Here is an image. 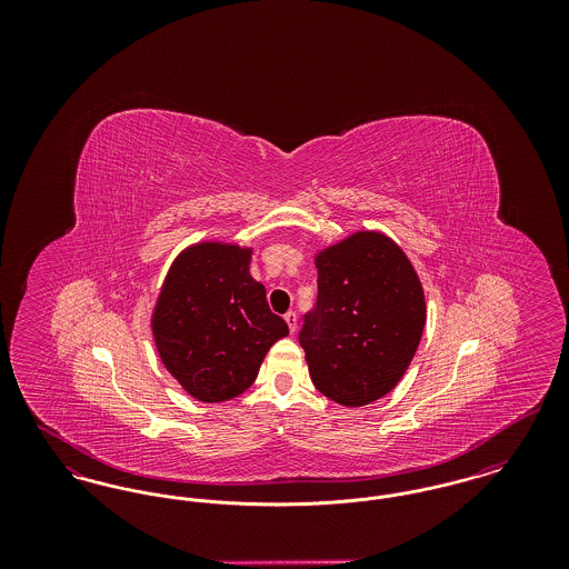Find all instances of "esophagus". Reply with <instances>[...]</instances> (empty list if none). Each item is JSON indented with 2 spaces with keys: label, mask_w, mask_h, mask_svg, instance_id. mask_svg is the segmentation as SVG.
Segmentation results:
<instances>
[{
  "label": "esophagus",
  "mask_w": 569,
  "mask_h": 569,
  "mask_svg": "<svg viewBox=\"0 0 569 569\" xmlns=\"http://www.w3.org/2000/svg\"><path fill=\"white\" fill-rule=\"evenodd\" d=\"M283 318H286V322H288V328H290V332H295V330H297V313H295V311H288V313H286V316H283Z\"/></svg>",
  "instance_id": "esophagus-1"
}]
</instances>
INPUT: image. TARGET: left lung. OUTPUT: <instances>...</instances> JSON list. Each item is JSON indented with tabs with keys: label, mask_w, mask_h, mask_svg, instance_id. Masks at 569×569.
<instances>
[{
	"label": "left lung",
	"mask_w": 569,
	"mask_h": 569,
	"mask_svg": "<svg viewBox=\"0 0 569 569\" xmlns=\"http://www.w3.org/2000/svg\"><path fill=\"white\" fill-rule=\"evenodd\" d=\"M318 302L298 341L313 386L330 401L362 407L388 395L418 350L427 305L403 249L362 230L316 256Z\"/></svg>",
	"instance_id": "8db88e82"
}]
</instances>
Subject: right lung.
Instances as JSON below:
<instances>
[{"label": "right lung", "mask_w": 569, "mask_h": 569, "mask_svg": "<svg viewBox=\"0 0 569 569\" xmlns=\"http://www.w3.org/2000/svg\"><path fill=\"white\" fill-rule=\"evenodd\" d=\"M249 262V247L191 244L172 262L153 309L163 367L202 403L243 395L272 343L290 332Z\"/></svg>", "instance_id": "1"}]
</instances>
